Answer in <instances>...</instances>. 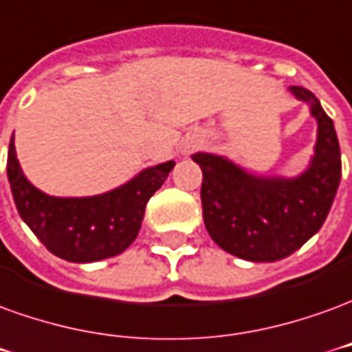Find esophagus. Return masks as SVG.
<instances>
[{"instance_id":"34e87169","label":"esophagus","mask_w":352,"mask_h":352,"mask_svg":"<svg viewBox=\"0 0 352 352\" xmlns=\"http://www.w3.org/2000/svg\"><path fill=\"white\" fill-rule=\"evenodd\" d=\"M195 146H197V142H193V144H191V146H189V148H186V151H188V153H189V151H191V149L195 148Z\"/></svg>"}]
</instances>
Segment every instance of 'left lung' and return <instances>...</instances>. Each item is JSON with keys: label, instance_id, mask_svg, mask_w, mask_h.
I'll return each instance as SVG.
<instances>
[{"label": "left lung", "instance_id": "1", "mask_svg": "<svg viewBox=\"0 0 352 352\" xmlns=\"http://www.w3.org/2000/svg\"><path fill=\"white\" fill-rule=\"evenodd\" d=\"M316 119L315 153L298 176H260L228 157L206 151L191 159L203 170L201 201L212 241L248 261H276L301 248L318 229L341 180V151L333 121L315 94L290 87Z\"/></svg>", "mask_w": 352, "mask_h": 352}]
</instances>
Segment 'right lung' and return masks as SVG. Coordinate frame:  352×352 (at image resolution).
I'll return each mask as SVG.
<instances>
[{"instance_id":"1","label":"right lung","mask_w":352,"mask_h":352,"mask_svg":"<svg viewBox=\"0 0 352 352\" xmlns=\"http://www.w3.org/2000/svg\"><path fill=\"white\" fill-rule=\"evenodd\" d=\"M174 161L148 166L119 188L92 197H54L24 176L9 144L7 178L24 223L62 260L91 263L124 252L142 228L146 204L174 168Z\"/></svg>"}]
</instances>
